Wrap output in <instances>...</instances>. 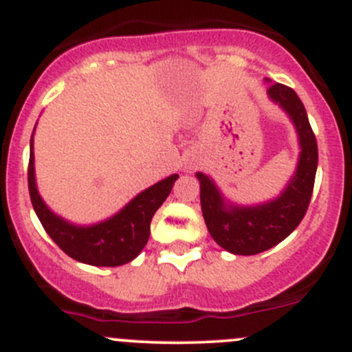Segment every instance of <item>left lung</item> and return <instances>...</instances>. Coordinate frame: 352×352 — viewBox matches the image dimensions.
<instances>
[{
  "label": "left lung",
  "mask_w": 352,
  "mask_h": 352,
  "mask_svg": "<svg viewBox=\"0 0 352 352\" xmlns=\"http://www.w3.org/2000/svg\"><path fill=\"white\" fill-rule=\"evenodd\" d=\"M268 94L291 115L301 142L298 172L284 194L261 206L227 208L214 184L203 173L196 175L201 182V211L208 232L217 244L234 254H258L284 241L305 218L315 187L318 146L305 104L292 87L278 82L268 85Z\"/></svg>",
  "instance_id": "8db88e82"
}]
</instances>
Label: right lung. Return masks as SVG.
Instances as JSON below:
<instances>
[{
	"label": "right lung",
	"mask_w": 352,
	"mask_h": 352,
	"mask_svg": "<svg viewBox=\"0 0 352 352\" xmlns=\"http://www.w3.org/2000/svg\"><path fill=\"white\" fill-rule=\"evenodd\" d=\"M179 175L175 173L151 186L144 192L135 196L120 213L103 223L93 227H75L51 213L37 194L36 179H34L32 139H30L27 180H29V194L34 211L43 223L44 230L56 242L61 251L67 252L70 258L93 267H120L132 261L142 251L149 239L153 217L163 201L168 197Z\"/></svg>",
	"instance_id": "1"
}]
</instances>
